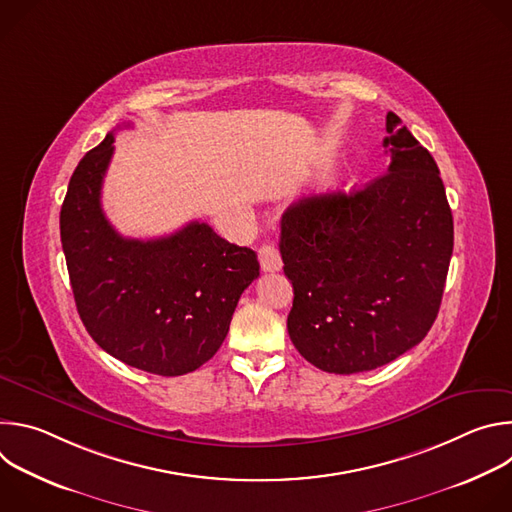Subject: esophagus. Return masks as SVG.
Listing matches in <instances>:
<instances>
[{"instance_id":"obj_1","label":"esophagus","mask_w":512,"mask_h":512,"mask_svg":"<svg viewBox=\"0 0 512 512\" xmlns=\"http://www.w3.org/2000/svg\"><path fill=\"white\" fill-rule=\"evenodd\" d=\"M259 263L263 271H279L281 269V255L275 245L263 243L259 249Z\"/></svg>"}]
</instances>
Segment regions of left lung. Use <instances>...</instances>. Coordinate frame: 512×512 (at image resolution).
<instances>
[{
    "mask_svg": "<svg viewBox=\"0 0 512 512\" xmlns=\"http://www.w3.org/2000/svg\"><path fill=\"white\" fill-rule=\"evenodd\" d=\"M389 172L281 216L279 253L294 285L287 332L314 367L373 371L429 332L454 249V218L435 160L387 115Z\"/></svg>",
    "mask_w": 512,
    "mask_h": 512,
    "instance_id": "1",
    "label": "left lung"
}]
</instances>
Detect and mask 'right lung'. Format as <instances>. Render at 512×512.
I'll return each instance as SVG.
<instances>
[{"mask_svg":"<svg viewBox=\"0 0 512 512\" xmlns=\"http://www.w3.org/2000/svg\"><path fill=\"white\" fill-rule=\"evenodd\" d=\"M113 131L70 176L60 241L72 294L91 338L133 369L162 377L196 371L227 338L257 253L188 223L168 237H121L101 208Z\"/></svg>","mask_w":512,"mask_h":512,"instance_id":"right-lung-1","label":"right lung"}]
</instances>
